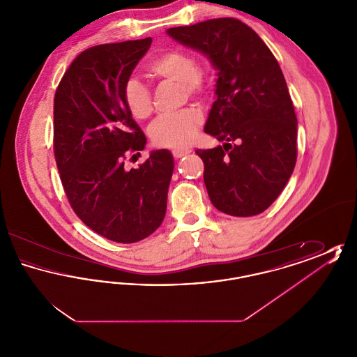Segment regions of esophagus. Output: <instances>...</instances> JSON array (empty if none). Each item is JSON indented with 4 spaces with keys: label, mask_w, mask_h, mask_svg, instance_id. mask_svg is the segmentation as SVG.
Segmentation results:
<instances>
[{
    "label": "esophagus",
    "mask_w": 357,
    "mask_h": 357,
    "mask_svg": "<svg viewBox=\"0 0 357 357\" xmlns=\"http://www.w3.org/2000/svg\"><path fill=\"white\" fill-rule=\"evenodd\" d=\"M190 153H191L190 149H175V150H172V156L175 159H179V158H183L185 155Z\"/></svg>",
    "instance_id": "esophagus-1"
}]
</instances>
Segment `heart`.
Instances as JSON below:
<instances>
[{
    "mask_svg": "<svg viewBox=\"0 0 357 357\" xmlns=\"http://www.w3.org/2000/svg\"><path fill=\"white\" fill-rule=\"evenodd\" d=\"M149 73L167 82L182 83L192 98H204L208 82L198 68L197 59L183 50H170L155 56L149 64ZM123 100L132 118L146 119L153 112V98L149 86L137 79H128L123 88ZM202 114L186 109L175 115H165L155 120L150 128L153 143L159 147L185 149L190 146L202 124Z\"/></svg>",
    "mask_w": 357,
    "mask_h": 357,
    "instance_id": "1",
    "label": "heart"
}]
</instances>
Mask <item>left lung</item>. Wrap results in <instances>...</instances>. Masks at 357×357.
<instances>
[{
	"label": "left lung",
	"mask_w": 357,
	"mask_h": 357,
	"mask_svg": "<svg viewBox=\"0 0 357 357\" xmlns=\"http://www.w3.org/2000/svg\"><path fill=\"white\" fill-rule=\"evenodd\" d=\"M167 34L204 53L218 70L204 132L223 144L195 151L204 160L211 204L233 217L265 211L287 186L297 159V118L275 57L237 18L170 28Z\"/></svg>",
	"instance_id": "left-lung-1"
}]
</instances>
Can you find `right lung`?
I'll use <instances>...</instances> for the list:
<instances>
[{
	"label": "right lung",
	"mask_w": 357,
	"mask_h": 357,
	"mask_svg": "<svg viewBox=\"0 0 357 357\" xmlns=\"http://www.w3.org/2000/svg\"><path fill=\"white\" fill-rule=\"evenodd\" d=\"M151 43L147 37L85 50L54 93V158L69 204L89 229L119 243L142 241L162 225L174 171L169 150L153 151L137 169L124 167L147 139L123 88Z\"/></svg>",
	"instance_id": "right-lung-1"
}]
</instances>
